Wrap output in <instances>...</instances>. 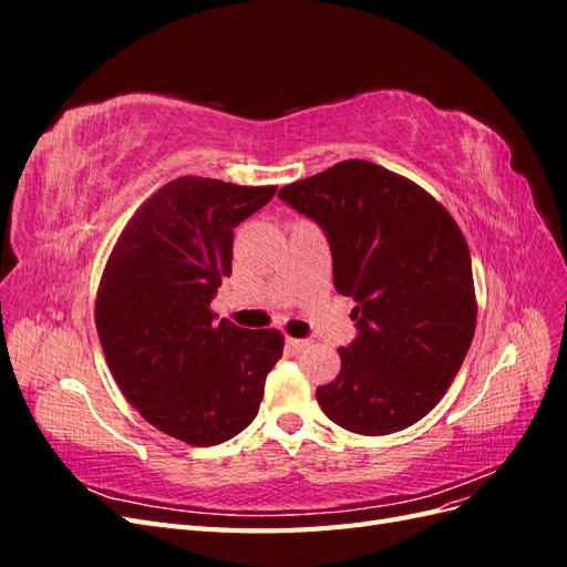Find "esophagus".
Instances as JSON below:
<instances>
[{
    "label": "esophagus",
    "mask_w": 567,
    "mask_h": 567,
    "mask_svg": "<svg viewBox=\"0 0 567 567\" xmlns=\"http://www.w3.org/2000/svg\"><path fill=\"white\" fill-rule=\"evenodd\" d=\"M307 346H310V340H300V338H286V348L293 352V354H298V352H302Z\"/></svg>",
    "instance_id": "esophagus-1"
}]
</instances>
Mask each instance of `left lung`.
<instances>
[{
    "mask_svg": "<svg viewBox=\"0 0 567 567\" xmlns=\"http://www.w3.org/2000/svg\"><path fill=\"white\" fill-rule=\"evenodd\" d=\"M279 198L317 221L333 286L357 302L340 373L317 388L321 411L359 435L414 425L447 392L473 340L466 238L431 194L369 161H342Z\"/></svg>",
    "mask_w": 567,
    "mask_h": 567,
    "instance_id": "left-lung-1",
    "label": "left lung"
}]
</instances>
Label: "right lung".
Here are the masks:
<instances>
[{
	"instance_id": "add662e5",
	"label": "right lung",
	"mask_w": 567,
	"mask_h": 567,
	"mask_svg": "<svg viewBox=\"0 0 567 567\" xmlns=\"http://www.w3.org/2000/svg\"><path fill=\"white\" fill-rule=\"evenodd\" d=\"M274 192L203 177L165 184L120 234L99 284L96 331L115 383L153 427L196 447L250 425L284 352L279 331L210 312L231 277L234 229Z\"/></svg>"
}]
</instances>
